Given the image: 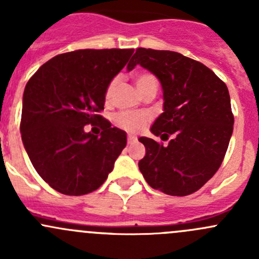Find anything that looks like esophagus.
I'll return each instance as SVG.
<instances>
[{"mask_svg":"<svg viewBox=\"0 0 259 259\" xmlns=\"http://www.w3.org/2000/svg\"><path fill=\"white\" fill-rule=\"evenodd\" d=\"M135 142H137V137H134V135H129L127 137V144H134Z\"/></svg>","mask_w":259,"mask_h":259,"instance_id":"1","label":"esophagus"}]
</instances>
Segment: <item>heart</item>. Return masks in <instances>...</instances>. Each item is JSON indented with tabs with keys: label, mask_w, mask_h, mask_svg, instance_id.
Here are the masks:
<instances>
[{
	"label": "heart",
	"mask_w": 259,
	"mask_h": 259,
	"mask_svg": "<svg viewBox=\"0 0 259 259\" xmlns=\"http://www.w3.org/2000/svg\"><path fill=\"white\" fill-rule=\"evenodd\" d=\"M117 79H114L109 83L108 89L105 93L106 101H110L113 98V94L116 88ZM135 85H137L138 90L142 94L149 88H156L158 89V81L151 74H138L135 76ZM115 124L119 127L124 129L127 133H138L145 127V125L150 121V115L146 113H134V111H121V113L116 114L114 117Z\"/></svg>",
	"instance_id": "1"
}]
</instances>
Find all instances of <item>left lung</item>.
<instances>
[{"mask_svg":"<svg viewBox=\"0 0 259 259\" xmlns=\"http://www.w3.org/2000/svg\"><path fill=\"white\" fill-rule=\"evenodd\" d=\"M137 65L150 71L163 89V113L150 132L168 145L142 137L145 156L139 169L149 185L169 195L192 194L215 174L233 133L228 88L199 61L166 50L137 49Z\"/></svg>","mask_w":259,"mask_h":259,"instance_id":"8db88e82","label":"left lung"}]
</instances>
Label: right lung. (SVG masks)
Wrapping results in <instances>:
<instances>
[{
    "instance_id": "right-lung-1",
    "label": "right lung",
    "mask_w": 259,
    "mask_h": 259,
    "mask_svg": "<svg viewBox=\"0 0 259 259\" xmlns=\"http://www.w3.org/2000/svg\"><path fill=\"white\" fill-rule=\"evenodd\" d=\"M134 49L77 50L57 55L26 83L21 138L33 168L66 195L98 189L126 146V133L99 115L111 80ZM101 121L100 136L83 126Z\"/></svg>"
}]
</instances>
